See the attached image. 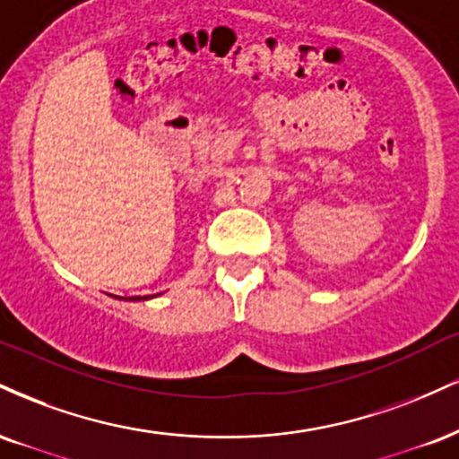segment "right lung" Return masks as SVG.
<instances>
[{
  "label": "right lung",
  "mask_w": 459,
  "mask_h": 459,
  "mask_svg": "<svg viewBox=\"0 0 459 459\" xmlns=\"http://www.w3.org/2000/svg\"><path fill=\"white\" fill-rule=\"evenodd\" d=\"M134 299H136V297H134ZM139 299H141V297H139ZM145 299H147V297H145Z\"/></svg>",
  "instance_id": "obj_1"
}]
</instances>
